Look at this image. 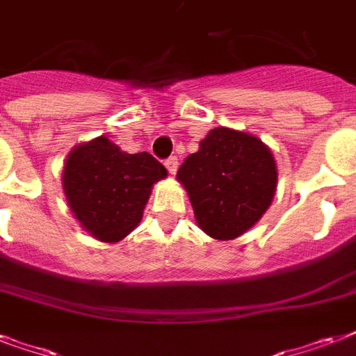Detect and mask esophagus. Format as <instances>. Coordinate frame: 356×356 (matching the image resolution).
Here are the masks:
<instances>
[{
    "instance_id": "obj_1",
    "label": "esophagus",
    "mask_w": 356,
    "mask_h": 356,
    "mask_svg": "<svg viewBox=\"0 0 356 356\" xmlns=\"http://www.w3.org/2000/svg\"><path fill=\"white\" fill-rule=\"evenodd\" d=\"M164 164H166L168 172L175 173L179 168V159L177 156H170V159H166V162H164Z\"/></svg>"
}]
</instances>
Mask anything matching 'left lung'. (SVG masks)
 <instances>
[{
    "label": "left lung",
    "instance_id": "8db88e82",
    "mask_svg": "<svg viewBox=\"0 0 356 356\" xmlns=\"http://www.w3.org/2000/svg\"><path fill=\"white\" fill-rule=\"evenodd\" d=\"M177 179L188 192L200 227L212 238L233 240L270 207L277 166L259 138L218 127L181 164Z\"/></svg>",
    "mask_w": 356,
    "mask_h": 356
}]
</instances>
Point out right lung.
Returning <instances> with one entry per match:
<instances>
[{"instance_id":"right-lung-1","label":"right lung","mask_w":356,"mask_h":356,"mask_svg":"<svg viewBox=\"0 0 356 356\" xmlns=\"http://www.w3.org/2000/svg\"><path fill=\"white\" fill-rule=\"evenodd\" d=\"M166 168L149 153H123L99 136L70 153L63 186L81 225L102 242H118L142 220L151 186Z\"/></svg>"}]
</instances>
